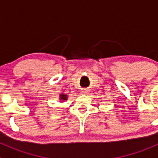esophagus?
I'll return each instance as SVG.
<instances>
[{"mask_svg": "<svg viewBox=\"0 0 158 158\" xmlns=\"http://www.w3.org/2000/svg\"><path fill=\"white\" fill-rule=\"evenodd\" d=\"M87 92H88V91H87L86 89H83V90L81 92V93H82V94H86Z\"/></svg>", "mask_w": 158, "mask_h": 158, "instance_id": "obj_1", "label": "esophagus"}]
</instances>
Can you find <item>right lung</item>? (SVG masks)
Returning <instances> with one entry per match:
<instances>
[{"label":"right lung","mask_w":158,"mask_h":158,"mask_svg":"<svg viewBox=\"0 0 158 158\" xmlns=\"http://www.w3.org/2000/svg\"><path fill=\"white\" fill-rule=\"evenodd\" d=\"M60 99L61 100H66L67 99V96L66 95H60Z\"/></svg>","instance_id":"add662e5"}]
</instances>
